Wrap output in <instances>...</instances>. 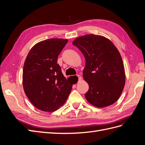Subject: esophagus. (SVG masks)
<instances>
[{
    "label": "esophagus",
    "instance_id": "1",
    "mask_svg": "<svg viewBox=\"0 0 145 145\" xmlns=\"http://www.w3.org/2000/svg\"><path fill=\"white\" fill-rule=\"evenodd\" d=\"M77 78H78V81H80V80H82V76H80V75H77Z\"/></svg>",
    "mask_w": 145,
    "mask_h": 145
}]
</instances>
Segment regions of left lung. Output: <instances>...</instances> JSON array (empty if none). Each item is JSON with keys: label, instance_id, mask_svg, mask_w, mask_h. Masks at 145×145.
<instances>
[{"label": "left lung", "instance_id": "obj_1", "mask_svg": "<svg viewBox=\"0 0 145 145\" xmlns=\"http://www.w3.org/2000/svg\"><path fill=\"white\" fill-rule=\"evenodd\" d=\"M72 44L85 58L83 76L89 85L85 95L88 102L98 108L114 103L120 97L126 80L117 48L108 39L92 34L76 38Z\"/></svg>", "mask_w": 145, "mask_h": 145}]
</instances>
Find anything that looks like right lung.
<instances>
[{"label":"right lung","instance_id":"obj_1","mask_svg":"<svg viewBox=\"0 0 145 145\" xmlns=\"http://www.w3.org/2000/svg\"><path fill=\"white\" fill-rule=\"evenodd\" d=\"M67 39H49L36 43L29 51L23 69L25 94L41 111L52 112L65 103L72 84L65 77L57 57Z\"/></svg>","mask_w":145,"mask_h":145}]
</instances>
